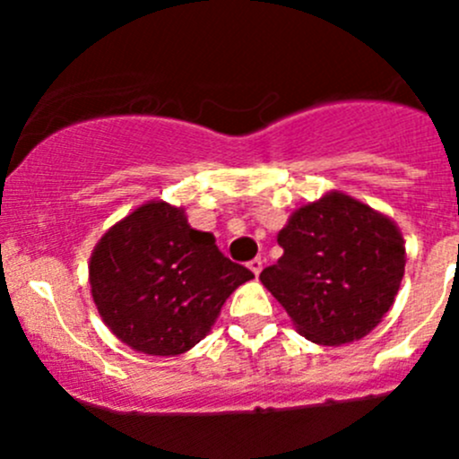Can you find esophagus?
Instances as JSON below:
<instances>
[{"mask_svg":"<svg viewBox=\"0 0 459 459\" xmlns=\"http://www.w3.org/2000/svg\"><path fill=\"white\" fill-rule=\"evenodd\" d=\"M262 266H264V262H262V257H255V259H251V262H248V268H251L253 271V275H259V273H262Z\"/></svg>","mask_w":459,"mask_h":459,"instance_id":"34e87169","label":"esophagus"}]
</instances>
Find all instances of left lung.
<instances>
[{
    "mask_svg": "<svg viewBox=\"0 0 459 459\" xmlns=\"http://www.w3.org/2000/svg\"><path fill=\"white\" fill-rule=\"evenodd\" d=\"M284 255L259 273L307 340H362L395 302L404 239L391 217L340 191L307 204L277 233Z\"/></svg>",
    "mask_w": 459,
    "mask_h": 459,
    "instance_id": "1",
    "label": "left lung"
}]
</instances>
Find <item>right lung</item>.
I'll use <instances>...</instances> for the list:
<instances>
[{"label": "right lung", "mask_w": 459, "mask_h": 459, "mask_svg": "<svg viewBox=\"0 0 459 459\" xmlns=\"http://www.w3.org/2000/svg\"><path fill=\"white\" fill-rule=\"evenodd\" d=\"M221 255L211 233L191 229L184 208L148 202L110 226L88 264L92 302L106 326L146 355L186 353L238 286L253 280Z\"/></svg>", "instance_id": "1"}]
</instances>
